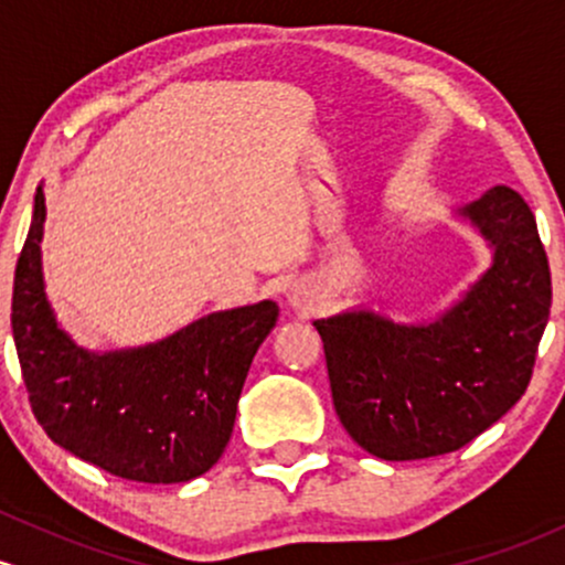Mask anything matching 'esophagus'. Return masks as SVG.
I'll use <instances>...</instances> for the list:
<instances>
[{"label":"esophagus","instance_id":"obj_1","mask_svg":"<svg viewBox=\"0 0 565 565\" xmlns=\"http://www.w3.org/2000/svg\"><path fill=\"white\" fill-rule=\"evenodd\" d=\"M288 301H290V307L299 309V312H312V309H315V296H312V290L303 288V285H296V288L290 290Z\"/></svg>","mask_w":565,"mask_h":565}]
</instances>
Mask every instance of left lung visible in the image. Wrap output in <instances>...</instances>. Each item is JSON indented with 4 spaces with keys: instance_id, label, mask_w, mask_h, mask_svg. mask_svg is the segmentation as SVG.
Returning <instances> with one entry per match:
<instances>
[{
    "instance_id": "left-lung-1",
    "label": "left lung",
    "mask_w": 565,
    "mask_h": 565,
    "mask_svg": "<svg viewBox=\"0 0 565 565\" xmlns=\"http://www.w3.org/2000/svg\"><path fill=\"white\" fill-rule=\"evenodd\" d=\"M493 266L433 326L371 312L317 320L333 408L350 437L386 461L459 451L512 408L536 363L553 285L536 218L515 189L465 207Z\"/></svg>"
}]
</instances>
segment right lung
Segmentation results:
<instances>
[{
    "label": "right lung",
    "mask_w": 565,
    "mask_h": 565,
    "mask_svg": "<svg viewBox=\"0 0 565 565\" xmlns=\"http://www.w3.org/2000/svg\"><path fill=\"white\" fill-rule=\"evenodd\" d=\"M42 224L36 189L12 282V335L36 422L61 448L136 483H186L211 470L277 303L202 317L143 350L90 354L55 326L44 299Z\"/></svg>",
    "instance_id": "right-lung-1"
}]
</instances>
